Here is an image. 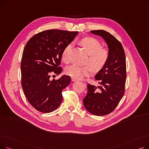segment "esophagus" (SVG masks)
Wrapping results in <instances>:
<instances>
[{
    "label": "esophagus",
    "instance_id": "34e87169",
    "mask_svg": "<svg viewBox=\"0 0 149 149\" xmlns=\"http://www.w3.org/2000/svg\"><path fill=\"white\" fill-rule=\"evenodd\" d=\"M71 80H72V81H75L77 80L76 79H75V78H74V77H72V78H71Z\"/></svg>",
    "mask_w": 149,
    "mask_h": 149
}]
</instances>
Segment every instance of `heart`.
<instances>
[{
  "label": "heart",
  "instance_id": "b5f03b06",
  "mask_svg": "<svg viewBox=\"0 0 149 149\" xmlns=\"http://www.w3.org/2000/svg\"><path fill=\"white\" fill-rule=\"evenodd\" d=\"M81 45L87 51L89 58L86 61L87 65L80 66L76 65H70L65 69L67 75L76 79H81L86 76L91 74L93 70L98 72L103 70L109 59V52L97 39L93 37H84L80 41ZM72 48V45L68 44L61 53V59L65 63L69 61V56Z\"/></svg>",
  "mask_w": 149,
  "mask_h": 149
}]
</instances>
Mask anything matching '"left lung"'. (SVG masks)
<instances>
[{
	"mask_svg": "<svg viewBox=\"0 0 149 149\" xmlns=\"http://www.w3.org/2000/svg\"><path fill=\"white\" fill-rule=\"evenodd\" d=\"M91 33L104 39L108 45L109 59L105 68L95 75L100 86L88 84L87 95L83 101L88 112L102 116L113 112L124 94L126 56L121 43L111 34L104 30H93Z\"/></svg>",
	"mask_w": 149,
	"mask_h": 149,
	"instance_id": "obj_1",
	"label": "left lung"
}]
</instances>
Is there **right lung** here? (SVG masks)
<instances>
[{"label": "right lung", "instance_id": "obj_1", "mask_svg": "<svg viewBox=\"0 0 149 149\" xmlns=\"http://www.w3.org/2000/svg\"><path fill=\"white\" fill-rule=\"evenodd\" d=\"M78 31L45 30L31 37L23 49L21 60V84L30 104L43 113H49L61 104L62 91L70 82L63 75L51 80L62 71L59 66L65 47L74 40Z\"/></svg>", "mask_w": 149, "mask_h": 149}]
</instances>
